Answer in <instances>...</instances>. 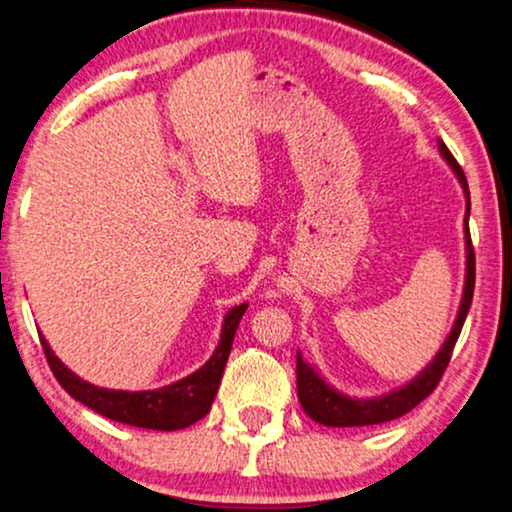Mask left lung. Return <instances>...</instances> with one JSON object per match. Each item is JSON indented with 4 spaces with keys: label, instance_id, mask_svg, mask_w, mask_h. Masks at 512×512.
Returning a JSON list of instances; mask_svg holds the SVG:
<instances>
[{
    "label": "left lung",
    "instance_id": "obj_1",
    "mask_svg": "<svg viewBox=\"0 0 512 512\" xmlns=\"http://www.w3.org/2000/svg\"><path fill=\"white\" fill-rule=\"evenodd\" d=\"M438 150L446 158V162L453 167V172L458 174L462 189H465L467 198V210H465V249H467V275H465V292H462V302L458 318H455V326L450 330L448 340L443 342L441 352L436 354L434 362L419 374L414 381L407 383L393 393L383 395V398H371V400H357L347 398V395L338 393L335 388H330L314 366H309L302 359V354L297 352V395L302 402L304 412L311 419L323 426H371V424H383L393 422V419L402 417L414 407L419 405L424 398H429L434 393L438 381H441L443 371L450 362V354H453L455 342L460 338L462 323H465L467 311L472 306V294H474V249H472V237H470V186H467L465 172L458 165V160L453 158L448 146L443 141H438Z\"/></svg>",
    "mask_w": 512,
    "mask_h": 512
}]
</instances>
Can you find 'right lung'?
Returning a JSON list of instances; mask_svg holds the SVG:
<instances>
[{"instance_id":"obj_1","label":"right lung","mask_w":512,"mask_h":512,"mask_svg":"<svg viewBox=\"0 0 512 512\" xmlns=\"http://www.w3.org/2000/svg\"><path fill=\"white\" fill-rule=\"evenodd\" d=\"M246 306L239 304L227 311L225 323H222L220 345L215 347L213 357L208 359L201 369L194 371L191 376L182 378V381L172 383V386L158 388V390H141V393H129V390H107L98 388L93 383L78 378L74 371L54 357L45 338L42 342V352H45L47 364H50L54 378L59 381L71 398L83 402L93 412L102 414V417L114 419L129 426H138V429H155V431H174L186 429V426L196 424L210 412L215 393L220 388L222 371H225L227 357H230L234 333H237L239 321H242Z\"/></svg>"}]
</instances>
